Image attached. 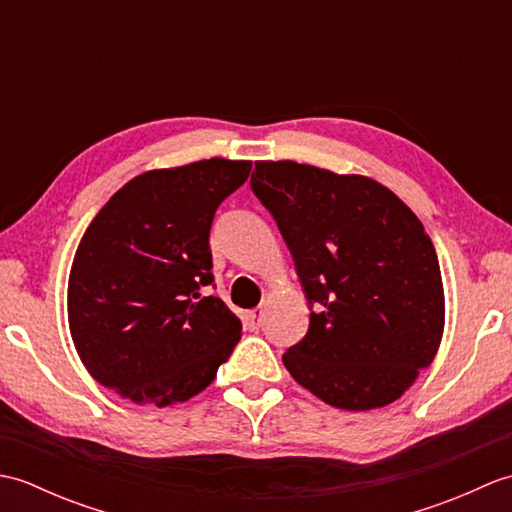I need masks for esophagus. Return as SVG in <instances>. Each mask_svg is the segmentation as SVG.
I'll return each mask as SVG.
<instances>
[{
  "instance_id": "obj_1",
  "label": "esophagus",
  "mask_w": 512,
  "mask_h": 512,
  "mask_svg": "<svg viewBox=\"0 0 512 512\" xmlns=\"http://www.w3.org/2000/svg\"><path fill=\"white\" fill-rule=\"evenodd\" d=\"M246 323H248V328L253 330V332H257L259 328H262V325H264V308L250 310V312L246 314Z\"/></svg>"
}]
</instances>
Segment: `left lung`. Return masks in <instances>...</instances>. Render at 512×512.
Here are the masks:
<instances>
[{
  "mask_svg": "<svg viewBox=\"0 0 512 512\" xmlns=\"http://www.w3.org/2000/svg\"><path fill=\"white\" fill-rule=\"evenodd\" d=\"M250 189L275 217L312 310L284 354L292 378L347 411L398 400L444 330L438 255L416 213L372 178L292 160L255 162Z\"/></svg>",
  "mask_w": 512,
  "mask_h": 512,
  "instance_id": "8db88e82",
  "label": "left lung"
}]
</instances>
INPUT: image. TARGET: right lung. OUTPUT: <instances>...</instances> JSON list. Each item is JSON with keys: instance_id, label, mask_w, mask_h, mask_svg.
<instances>
[{"instance_id": "right-lung-1", "label": "right lung", "mask_w": 512, "mask_h": 512, "mask_svg": "<svg viewBox=\"0 0 512 512\" xmlns=\"http://www.w3.org/2000/svg\"><path fill=\"white\" fill-rule=\"evenodd\" d=\"M250 160L211 158L140 173L96 213L76 248L68 321L85 369L136 405L167 407L213 383L242 321L213 284L217 206Z\"/></svg>"}]
</instances>
